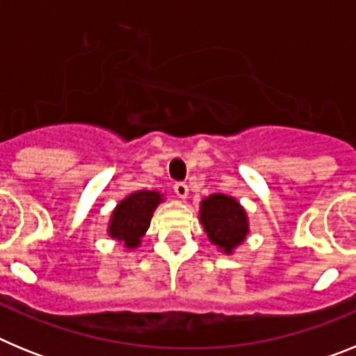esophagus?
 Masks as SVG:
<instances>
[{
  "label": "esophagus",
  "mask_w": 356,
  "mask_h": 356,
  "mask_svg": "<svg viewBox=\"0 0 356 356\" xmlns=\"http://www.w3.org/2000/svg\"><path fill=\"white\" fill-rule=\"evenodd\" d=\"M175 193L176 196L181 197V200H185V197L188 196V185L184 184V181H180V184L175 185Z\"/></svg>",
  "instance_id": "34e87169"
}]
</instances>
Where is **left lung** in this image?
Instances as JSON below:
<instances>
[{
  "instance_id": "obj_1",
  "label": "left lung",
  "mask_w": 356,
  "mask_h": 356,
  "mask_svg": "<svg viewBox=\"0 0 356 356\" xmlns=\"http://www.w3.org/2000/svg\"><path fill=\"white\" fill-rule=\"evenodd\" d=\"M200 222L209 241L225 254H234L250 235L246 209L228 194L216 193L201 200Z\"/></svg>"
}]
</instances>
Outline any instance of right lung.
<instances>
[{
    "mask_svg": "<svg viewBox=\"0 0 356 356\" xmlns=\"http://www.w3.org/2000/svg\"><path fill=\"white\" fill-rule=\"evenodd\" d=\"M163 197L165 194L160 191H135L128 194L110 213L106 226L108 237L121 242L127 250H137L143 244L140 238L146 235L151 217Z\"/></svg>",
    "mask_w": 356,
    "mask_h": 356,
    "instance_id": "right-lung-1",
    "label": "right lung"
}]
</instances>
